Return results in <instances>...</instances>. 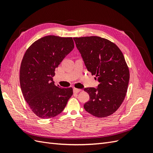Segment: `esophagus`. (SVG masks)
<instances>
[{
    "mask_svg": "<svg viewBox=\"0 0 153 153\" xmlns=\"http://www.w3.org/2000/svg\"><path fill=\"white\" fill-rule=\"evenodd\" d=\"M81 90L78 89H76V88H74L73 89V92L74 93H78V92H80Z\"/></svg>",
    "mask_w": 153,
    "mask_h": 153,
    "instance_id": "esophagus-1",
    "label": "esophagus"
}]
</instances>
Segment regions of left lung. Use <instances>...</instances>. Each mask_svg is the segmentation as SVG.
I'll use <instances>...</instances> for the list:
<instances>
[{
	"instance_id": "left-lung-1",
	"label": "left lung",
	"mask_w": 153,
	"mask_h": 153,
	"mask_svg": "<svg viewBox=\"0 0 153 153\" xmlns=\"http://www.w3.org/2000/svg\"><path fill=\"white\" fill-rule=\"evenodd\" d=\"M73 39L87 70L99 82L97 88L84 89L89 95L84 107L95 117L109 116L120 107L128 90L129 71L124 55L115 43L98 36Z\"/></svg>"
}]
</instances>
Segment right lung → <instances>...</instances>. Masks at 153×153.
<instances>
[{
  "label": "right lung",
  "mask_w": 153,
  "mask_h": 153,
  "mask_svg": "<svg viewBox=\"0 0 153 153\" xmlns=\"http://www.w3.org/2000/svg\"><path fill=\"white\" fill-rule=\"evenodd\" d=\"M74 48L72 38L47 36L32 43L21 62L22 92L30 108L37 116L49 119L65 108L73 89L54 84L55 68Z\"/></svg>",
  "instance_id": "right-lung-1"
}]
</instances>
